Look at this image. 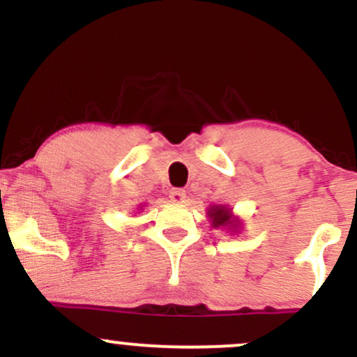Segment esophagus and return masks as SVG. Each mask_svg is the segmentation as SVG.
Wrapping results in <instances>:
<instances>
[{
	"mask_svg": "<svg viewBox=\"0 0 357 357\" xmlns=\"http://www.w3.org/2000/svg\"><path fill=\"white\" fill-rule=\"evenodd\" d=\"M169 198L174 204H183L186 202V191L181 190V188H176V190L169 191Z\"/></svg>",
	"mask_w": 357,
	"mask_h": 357,
	"instance_id": "34e87169",
	"label": "esophagus"
}]
</instances>
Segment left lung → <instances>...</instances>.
<instances>
[{
    "instance_id": "8db88e82",
    "label": "left lung",
    "mask_w": 357,
    "mask_h": 357,
    "mask_svg": "<svg viewBox=\"0 0 357 357\" xmlns=\"http://www.w3.org/2000/svg\"><path fill=\"white\" fill-rule=\"evenodd\" d=\"M206 215L213 228H220V230H227L230 233H238L241 230V220L233 215L231 208L227 204H213L208 208Z\"/></svg>"
}]
</instances>
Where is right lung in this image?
<instances>
[{"label": "right lung", "mask_w": 357, "mask_h": 357, "mask_svg": "<svg viewBox=\"0 0 357 357\" xmlns=\"http://www.w3.org/2000/svg\"><path fill=\"white\" fill-rule=\"evenodd\" d=\"M142 206H144V204H141V206H139V210H142Z\"/></svg>", "instance_id": "add662e5"}]
</instances>
